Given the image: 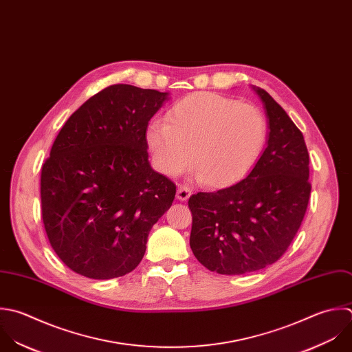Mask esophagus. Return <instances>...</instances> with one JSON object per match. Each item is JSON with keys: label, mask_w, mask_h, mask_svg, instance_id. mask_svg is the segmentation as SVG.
I'll return each instance as SVG.
<instances>
[{"label": "esophagus", "mask_w": 352, "mask_h": 352, "mask_svg": "<svg viewBox=\"0 0 352 352\" xmlns=\"http://www.w3.org/2000/svg\"><path fill=\"white\" fill-rule=\"evenodd\" d=\"M192 195V189L186 185H179L178 190H177V199L181 201H186Z\"/></svg>", "instance_id": "esophagus-1"}]
</instances>
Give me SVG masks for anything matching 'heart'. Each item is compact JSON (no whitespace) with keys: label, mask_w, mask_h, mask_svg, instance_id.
<instances>
[{"label":"heart","mask_w":352,"mask_h":352,"mask_svg":"<svg viewBox=\"0 0 352 352\" xmlns=\"http://www.w3.org/2000/svg\"><path fill=\"white\" fill-rule=\"evenodd\" d=\"M263 112L212 91L190 94L171 107L166 120L146 129L155 167L177 177L193 162L207 185L226 186L244 178L267 141Z\"/></svg>","instance_id":"heart-1"}]
</instances>
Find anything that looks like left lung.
Returning a JSON list of instances; mask_svg holds the SVG:
<instances>
[{
  "label": "left lung",
  "instance_id": "8db88e82",
  "mask_svg": "<svg viewBox=\"0 0 352 352\" xmlns=\"http://www.w3.org/2000/svg\"><path fill=\"white\" fill-rule=\"evenodd\" d=\"M254 90L269 119L267 146L243 181L199 192L188 201L193 255L218 274H247L277 262L296 236L310 200V159L302 131L266 90Z\"/></svg>",
  "mask_w": 352,
  "mask_h": 352
}]
</instances>
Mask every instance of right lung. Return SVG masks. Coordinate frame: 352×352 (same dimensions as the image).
I'll use <instances>...</instances> for the list:
<instances>
[{
  "mask_svg": "<svg viewBox=\"0 0 352 352\" xmlns=\"http://www.w3.org/2000/svg\"><path fill=\"white\" fill-rule=\"evenodd\" d=\"M168 93L112 85L65 122L41 171L53 251L72 272L109 280L133 272L175 185L148 160L146 129Z\"/></svg>",
  "mask_w": 352,
  "mask_h": 352,
  "instance_id": "obj_1",
  "label": "right lung"
}]
</instances>
